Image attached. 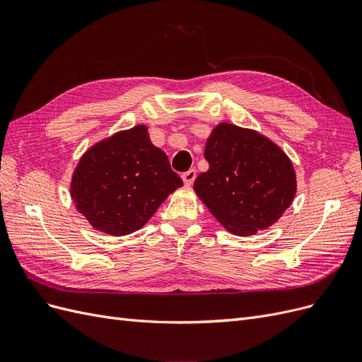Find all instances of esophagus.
Instances as JSON below:
<instances>
[{
	"instance_id": "obj_1",
	"label": "esophagus",
	"mask_w": 362,
	"mask_h": 362,
	"mask_svg": "<svg viewBox=\"0 0 362 362\" xmlns=\"http://www.w3.org/2000/svg\"><path fill=\"white\" fill-rule=\"evenodd\" d=\"M194 180H196V169H190L185 173H182V181L185 185H192Z\"/></svg>"
}]
</instances>
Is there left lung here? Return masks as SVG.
<instances>
[{
    "instance_id": "left-lung-1",
    "label": "left lung",
    "mask_w": 362,
    "mask_h": 362,
    "mask_svg": "<svg viewBox=\"0 0 362 362\" xmlns=\"http://www.w3.org/2000/svg\"><path fill=\"white\" fill-rule=\"evenodd\" d=\"M206 172L193 189L229 233L254 235L291 205L296 173L290 158L254 129L218 124L205 145Z\"/></svg>"
}]
</instances>
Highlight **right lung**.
I'll return each mask as SVG.
<instances>
[{"label":"right lung","mask_w":362,"mask_h":362,"mask_svg":"<svg viewBox=\"0 0 362 362\" xmlns=\"http://www.w3.org/2000/svg\"><path fill=\"white\" fill-rule=\"evenodd\" d=\"M182 185L164 152L137 125L92 146L76 166L71 196L98 231L127 235L144 226Z\"/></svg>","instance_id":"obj_1"}]
</instances>
